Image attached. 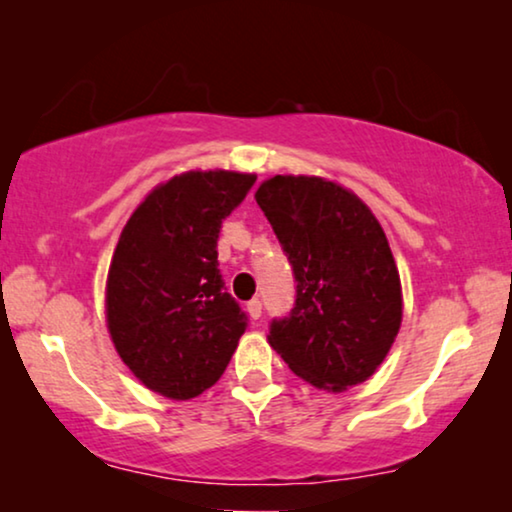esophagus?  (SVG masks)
<instances>
[{"label":"esophagus","instance_id":"1","mask_svg":"<svg viewBox=\"0 0 512 512\" xmlns=\"http://www.w3.org/2000/svg\"><path fill=\"white\" fill-rule=\"evenodd\" d=\"M247 312H249V317L251 319H261V314H263V303L258 298H254V300H249L247 303Z\"/></svg>","mask_w":512,"mask_h":512}]
</instances>
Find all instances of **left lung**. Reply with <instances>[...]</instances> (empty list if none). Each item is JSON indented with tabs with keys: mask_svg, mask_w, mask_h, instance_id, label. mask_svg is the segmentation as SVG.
Instances as JSON below:
<instances>
[{
	"mask_svg": "<svg viewBox=\"0 0 512 512\" xmlns=\"http://www.w3.org/2000/svg\"><path fill=\"white\" fill-rule=\"evenodd\" d=\"M296 279L293 310L270 321V345L314 387L361 384L401 328V279L373 212L333 181L272 177L256 191Z\"/></svg>",
	"mask_w": 512,
	"mask_h": 512,
	"instance_id": "left-lung-1",
	"label": "left lung"
}]
</instances>
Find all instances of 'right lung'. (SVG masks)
<instances>
[{
	"mask_svg": "<svg viewBox=\"0 0 512 512\" xmlns=\"http://www.w3.org/2000/svg\"><path fill=\"white\" fill-rule=\"evenodd\" d=\"M254 184L240 172L179 174L146 195L118 240L107 279L111 340L135 377L167 398L216 384L247 331L216 242Z\"/></svg>",
	"mask_w": 512,
	"mask_h": 512,
	"instance_id": "obj_1",
	"label": "right lung"
}]
</instances>
